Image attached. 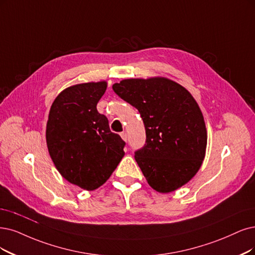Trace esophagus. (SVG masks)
I'll return each instance as SVG.
<instances>
[{"instance_id": "34e87169", "label": "esophagus", "mask_w": 255, "mask_h": 255, "mask_svg": "<svg viewBox=\"0 0 255 255\" xmlns=\"http://www.w3.org/2000/svg\"><path fill=\"white\" fill-rule=\"evenodd\" d=\"M121 137L125 140V142H127V133L125 132V131H123V132L121 133Z\"/></svg>"}]
</instances>
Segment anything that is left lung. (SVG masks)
I'll return each instance as SVG.
<instances>
[{
    "label": "left lung",
    "instance_id": "1",
    "mask_svg": "<svg viewBox=\"0 0 255 255\" xmlns=\"http://www.w3.org/2000/svg\"><path fill=\"white\" fill-rule=\"evenodd\" d=\"M112 89L144 122L146 142L134 158L148 184L168 193L189 182L207 146L203 113L190 92L165 78L123 80Z\"/></svg>",
    "mask_w": 255,
    "mask_h": 255
}]
</instances>
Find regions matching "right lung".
<instances>
[{"mask_svg":"<svg viewBox=\"0 0 255 255\" xmlns=\"http://www.w3.org/2000/svg\"><path fill=\"white\" fill-rule=\"evenodd\" d=\"M106 82L84 83L63 90L52 103L46 128L49 154L69 183L94 190L105 183L124 156L126 143L110 131L98 102Z\"/></svg>","mask_w":255,"mask_h":255,"instance_id":"obj_1","label":"right lung"}]
</instances>
